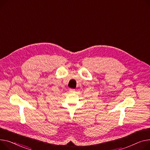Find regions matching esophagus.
Returning a JSON list of instances; mask_svg holds the SVG:
<instances>
[{
    "label": "esophagus",
    "instance_id": "34e87169",
    "mask_svg": "<svg viewBox=\"0 0 150 150\" xmlns=\"http://www.w3.org/2000/svg\"><path fill=\"white\" fill-rule=\"evenodd\" d=\"M69 92H70V93H75V90L73 89V88H71L69 90Z\"/></svg>",
    "mask_w": 150,
    "mask_h": 150
}]
</instances>
